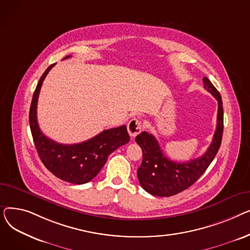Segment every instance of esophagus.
I'll return each instance as SVG.
<instances>
[{
    "instance_id": "esophagus-1",
    "label": "esophagus",
    "mask_w": 250,
    "mask_h": 250,
    "mask_svg": "<svg viewBox=\"0 0 250 250\" xmlns=\"http://www.w3.org/2000/svg\"><path fill=\"white\" fill-rule=\"evenodd\" d=\"M142 121L138 120V118H133L130 120L129 123L127 124V132L130 136V138L134 139L137 135H139L142 130Z\"/></svg>"
}]
</instances>
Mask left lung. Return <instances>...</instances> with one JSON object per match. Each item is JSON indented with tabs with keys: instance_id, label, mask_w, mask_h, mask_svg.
<instances>
[{
	"instance_id": "8db88e82",
	"label": "left lung",
	"mask_w": 250,
	"mask_h": 250,
	"mask_svg": "<svg viewBox=\"0 0 250 250\" xmlns=\"http://www.w3.org/2000/svg\"><path fill=\"white\" fill-rule=\"evenodd\" d=\"M203 82L205 89L218 100V115L213 141L202 157L182 163L175 162L163 154L153 135L142 132L136 137V142L143 151L138 179L141 187L153 195L171 196L188 188L205 173L219 151L224 128L223 102L219 91L207 77H204Z\"/></svg>"
}]
</instances>
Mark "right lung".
Wrapping results in <instances>:
<instances>
[{"mask_svg":"<svg viewBox=\"0 0 250 250\" xmlns=\"http://www.w3.org/2000/svg\"><path fill=\"white\" fill-rule=\"evenodd\" d=\"M54 65L50 64L45 70L34 91L29 111L31 134L39 158L52 174L67 182L83 185L99 173L109 154L128 143L129 136L126 125L105 129L90 140L74 145L59 144L43 135L37 123V100L44 78Z\"/></svg>","mask_w":250,"mask_h":250,"instance_id":"obj_1","label":"right lung"}]
</instances>
